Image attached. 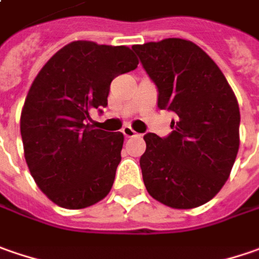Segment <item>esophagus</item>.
I'll return each instance as SVG.
<instances>
[{
	"label": "esophagus",
	"instance_id": "esophagus-1",
	"mask_svg": "<svg viewBox=\"0 0 259 259\" xmlns=\"http://www.w3.org/2000/svg\"><path fill=\"white\" fill-rule=\"evenodd\" d=\"M121 133H123L126 138H133V136H136V132L132 129L130 126H124V127L121 129Z\"/></svg>",
	"mask_w": 259,
	"mask_h": 259
}]
</instances>
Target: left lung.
<instances>
[{
    "label": "left lung",
    "instance_id": "8db88e82",
    "mask_svg": "<svg viewBox=\"0 0 259 259\" xmlns=\"http://www.w3.org/2000/svg\"><path fill=\"white\" fill-rule=\"evenodd\" d=\"M132 49L156 85L158 108L177 114L168 136H143L145 187L165 206L198 207L219 193L236 159V97L219 66L190 40L165 39Z\"/></svg>",
    "mask_w": 259,
    "mask_h": 259
}]
</instances>
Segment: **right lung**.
Listing matches in <instances>:
<instances>
[{
	"label": "right lung",
	"mask_w": 259,
	"mask_h": 259,
	"mask_svg": "<svg viewBox=\"0 0 259 259\" xmlns=\"http://www.w3.org/2000/svg\"><path fill=\"white\" fill-rule=\"evenodd\" d=\"M138 63L126 46L78 40L56 52L33 81L20 120L24 156L58 206L88 207L111 190L124 138L96 129L90 113H103L111 81Z\"/></svg>",
	"instance_id": "obj_1"
}]
</instances>
